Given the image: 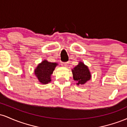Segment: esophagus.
Returning a JSON list of instances; mask_svg holds the SVG:
<instances>
[{
	"label": "esophagus",
	"mask_w": 127,
	"mask_h": 127,
	"mask_svg": "<svg viewBox=\"0 0 127 127\" xmlns=\"http://www.w3.org/2000/svg\"><path fill=\"white\" fill-rule=\"evenodd\" d=\"M68 62H62V63H61V65H62V66H63V67H67L68 65Z\"/></svg>",
	"instance_id": "obj_1"
}]
</instances>
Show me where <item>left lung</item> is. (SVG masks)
<instances>
[{"label":"left lung","mask_w":127,"mask_h":127,"mask_svg":"<svg viewBox=\"0 0 127 127\" xmlns=\"http://www.w3.org/2000/svg\"><path fill=\"white\" fill-rule=\"evenodd\" d=\"M72 73L74 80L78 82V85L84 84L91 79V75L88 67L82 62H79V64L72 70Z\"/></svg>","instance_id":"left-lung-1"}]
</instances>
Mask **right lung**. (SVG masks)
<instances>
[{
  "label": "right lung",
  "mask_w": 127,
  "mask_h": 127,
  "mask_svg": "<svg viewBox=\"0 0 127 127\" xmlns=\"http://www.w3.org/2000/svg\"><path fill=\"white\" fill-rule=\"evenodd\" d=\"M57 64L44 60L39 64L35 70V74L39 81L43 84H46L51 81V75Z\"/></svg>",
  "instance_id": "right-lung-1"
}]
</instances>
